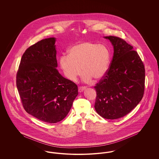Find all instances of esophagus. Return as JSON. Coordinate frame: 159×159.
I'll return each instance as SVG.
<instances>
[{"label": "esophagus", "mask_w": 159, "mask_h": 159, "mask_svg": "<svg viewBox=\"0 0 159 159\" xmlns=\"http://www.w3.org/2000/svg\"><path fill=\"white\" fill-rule=\"evenodd\" d=\"M86 89V87H83V86H80L79 88V92H82L84 90Z\"/></svg>", "instance_id": "esophagus-1"}]
</instances>
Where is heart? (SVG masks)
Wrapping results in <instances>:
<instances>
[{
	"mask_svg": "<svg viewBox=\"0 0 159 159\" xmlns=\"http://www.w3.org/2000/svg\"><path fill=\"white\" fill-rule=\"evenodd\" d=\"M60 66L65 77L75 81L83 73V80L97 81L106 76L110 64V52L106 46L92 42H82L72 46L68 55H62ZM83 70H81V68Z\"/></svg>",
	"mask_w": 159,
	"mask_h": 159,
	"instance_id": "1",
	"label": "heart"
}]
</instances>
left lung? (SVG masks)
I'll list each match as a JSON object with an SVG mask.
<instances>
[{"instance_id":"obj_1","label":"left lung","mask_w":159,"mask_h":159,"mask_svg":"<svg viewBox=\"0 0 159 159\" xmlns=\"http://www.w3.org/2000/svg\"><path fill=\"white\" fill-rule=\"evenodd\" d=\"M113 46L108 70L94 87L97 91L95 109L106 119H117L129 113L143 97L145 68L133 46L123 39L106 36Z\"/></svg>"}]
</instances>
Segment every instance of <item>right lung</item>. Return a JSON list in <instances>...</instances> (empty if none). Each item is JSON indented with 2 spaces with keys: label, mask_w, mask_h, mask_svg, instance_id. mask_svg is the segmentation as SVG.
<instances>
[{
  "label": "right lung",
  "mask_w": 159,
  "mask_h": 159,
  "mask_svg": "<svg viewBox=\"0 0 159 159\" xmlns=\"http://www.w3.org/2000/svg\"><path fill=\"white\" fill-rule=\"evenodd\" d=\"M56 39H43L23 53L16 87L24 110L41 121L55 123L68 114L78 95L77 86L58 72Z\"/></svg>",
  "instance_id": "obj_1"
}]
</instances>
